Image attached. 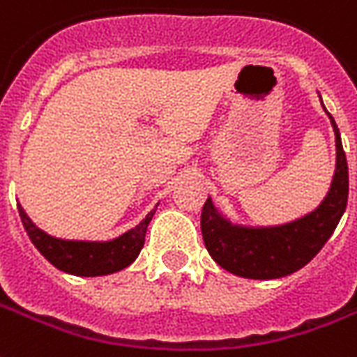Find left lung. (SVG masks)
Returning <instances> with one entry per match:
<instances>
[{"label":"left lung","instance_id":"1","mask_svg":"<svg viewBox=\"0 0 357 357\" xmlns=\"http://www.w3.org/2000/svg\"><path fill=\"white\" fill-rule=\"evenodd\" d=\"M335 130L337 165L330 192L314 211L298 221L269 228L232 225L217 209L211 198L202 208V238L215 262L234 275L247 279H279L311 262L341 221L348 202V165L335 119L328 112Z\"/></svg>","mask_w":357,"mask_h":357}]
</instances>
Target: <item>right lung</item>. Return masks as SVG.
<instances>
[{
    "mask_svg": "<svg viewBox=\"0 0 357 357\" xmlns=\"http://www.w3.org/2000/svg\"><path fill=\"white\" fill-rule=\"evenodd\" d=\"M18 213L31 243L52 266L70 275L97 277L116 273L135 262L136 257L142 251L146 230L155 209L146 215V219L138 227L112 241H69V239L52 238L35 227L22 206H18Z\"/></svg>",
    "mask_w": 357,
    "mask_h": 357,
    "instance_id": "add662e5",
    "label": "right lung"
}]
</instances>
